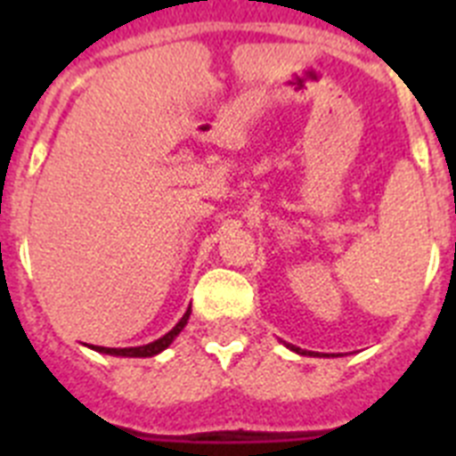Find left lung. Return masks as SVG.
I'll return each mask as SVG.
<instances>
[{"label": "left lung", "mask_w": 456, "mask_h": 456, "mask_svg": "<svg viewBox=\"0 0 456 456\" xmlns=\"http://www.w3.org/2000/svg\"><path fill=\"white\" fill-rule=\"evenodd\" d=\"M283 345H285V347H288V349H292V352H297V354H301V356H329V354H320V352H305V349H299V347H294V345H288V342H283ZM331 356H333V354H331Z\"/></svg>", "instance_id": "1"}]
</instances>
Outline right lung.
<instances>
[{
	"instance_id": "add662e5",
	"label": "right lung",
	"mask_w": 456,
	"mask_h": 456,
	"mask_svg": "<svg viewBox=\"0 0 456 456\" xmlns=\"http://www.w3.org/2000/svg\"><path fill=\"white\" fill-rule=\"evenodd\" d=\"M189 315H191V308H187V313H184L183 317H180V322L175 326H173L171 331L167 333V336H162L159 340L155 342H148V345H141V347H100V345H88V347L93 349V352H100V354H109V356H125V358H148V356H157L159 352H164V349L171 345L175 338H178V333L183 331L184 326H187V320Z\"/></svg>"
}]
</instances>
